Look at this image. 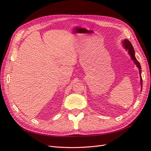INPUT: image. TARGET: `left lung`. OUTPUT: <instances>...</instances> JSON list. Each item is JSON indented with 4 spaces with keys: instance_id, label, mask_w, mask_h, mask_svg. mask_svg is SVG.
I'll use <instances>...</instances> for the list:
<instances>
[{
    "instance_id": "left-lung-1",
    "label": "left lung",
    "mask_w": 151,
    "mask_h": 151,
    "mask_svg": "<svg viewBox=\"0 0 151 151\" xmlns=\"http://www.w3.org/2000/svg\"><path fill=\"white\" fill-rule=\"evenodd\" d=\"M122 45L123 47L127 51H128V53L130 55V58L132 60L134 61L135 64L137 67V68H139V74H140V85H141V91H142V76H141V73H142V70H141V66L140 65V63L137 60L135 56V51L133 46H132V43L129 42V40L125 39L123 40L122 42Z\"/></svg>"
}]
</instances>
